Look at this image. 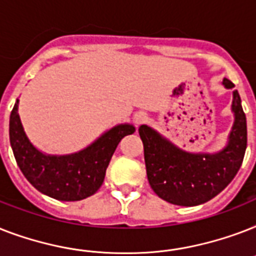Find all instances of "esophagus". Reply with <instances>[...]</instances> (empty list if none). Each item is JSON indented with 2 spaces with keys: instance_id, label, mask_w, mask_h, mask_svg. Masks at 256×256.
Wrapping results in <instances>:
<instances>
[{
  "instance_id": "1",
  "label": "esophagus",
  "mask_w": 256,
  "mask_h": 256,
  "mask_svg": "<svg viewBox=\"0 0 256 256\" xmlns=\"http://www.w3.org/2000/svg\"><path fill=\"white\" fill-rule=\"evenodd\" d=\"M146 118H148V114L144 112H138L134 114V124H136V126H140V124H142L146 120Z\"/></svg>"
}]
</instances>
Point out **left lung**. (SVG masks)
Wrapping results in <instances>:
<instances>
[{"instance_id":"8db88e82","label":"left lung","mask_w":256,"mask_h":256,"mask_svg":"<svg viewBox=\"0 0 256 256\" xmlns=\"http://www.w3.org/2000/svg\"><path fill=\"white\" fill-rule=\"evenodd\" d=\"M222 85L234 88L227 78ZM231 112L234 124L227 144L215 152H186L148 124H140L148 183L160 198L178 206H198L216 196L234 179L247 148L246 116L238 90L232 92Z\"/></svg>"}]
</instances>
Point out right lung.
<instances>
[{
  "mask_svg": "<svg viewBox=\"0 0 256 256\" xmlns=\"http://www.w3.org/2000/svg\"><path fill=\"white\" fill-rule=\"evenodd\" d=\"M16 100L10 114L9 138L14 158L25 178L50 198L74 202L96 194L120 140L136 132L132 124L108 128L92 144L77 152L54 156L38 150L26 136Z\"/></svg>",
  "mask_w": 256,
  "mask_h": 256,
  "instance_id": "1",
  "label": "right lung"
}]
</instances>
